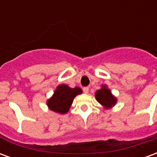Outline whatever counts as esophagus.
I'll use <instances>...</instances> for the list:
<instances>
[{
  "label": "esophagus",
  "instance_id": "34e87169",
  "mask_svg": "<svg viewBox=\"0 0 157 157\" xmlns=\"http://www.w3.org/2000/svg\"><path fill=\"white\" fill-rule=\"evenodd\" d=\"M83 92H84V93H86V94H87L89 92L88 87H84V88H83Z\"/></svg>",
  "mask_w": 157,
  "mask_h": 157
}]
</instances>
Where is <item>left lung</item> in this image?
<instances>
[{"instance_id":"8db88e82","label":"left lung","mask_w":157,"mask_h":157,"mask_svg":"<svg viewBox=\"0 0 157 157\" xmlns=\"http://www.w3.org/2000/svg\"><path fill=\"white\" fill-rule=\"evenodd\" d=\"M95 97L97 101L105 109L112 108L117 102V98L112 95L111 91L105 85L102 86V88L95 92Z\"/></svg>"}]
</instances>
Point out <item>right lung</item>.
Here are the masks:
<instances>
[{"label": "right lung", "instance_id": "add662e5", "mask_svg": "<svg viewBox=\"0 0 157 157\" xmlns=\"http://www.w3.org/2000/svg\"><path fill=\"white\" fill-rule=\"evenodd\" d=\"M82 92L80 87L71 88L65 84L59 85L54 92V95L47 101L48 109L59 113H66L71 106L75 97Z\"/></svg>", "mask_w": 157, "mask_h": 157}]
</instances>
